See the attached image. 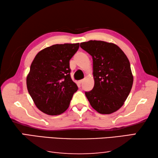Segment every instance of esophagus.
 I'll list each match as a JSON object with an SVG mask.
<instances>
[{
	"label": "esophagus",
	"instance_id": "obj_1",
	"mask_svg": "<svg viewBox=\"0 0 158 158\" xmlns=\"http://www.w3.org/2000/svg\"><path fill=\"white\" fill-rule=\"evenodd\" d=\"M84 79H81V80H80L79 82V84H82V83L84 82Z\"/></svg>",
	"mask_w": 158,
	"mask_h": 158
}]
</instances>
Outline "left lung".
Returning a JSON list of instances; mask_svg holds the SVG:
<instances>
[{"label":"left lung","mask_w":158,"mask_h":158,"mask_svg":"<svg viewBox=\"0 0 158 158\" xmlns=\"http://www.w3.org/2000/svg\"><path fill=\"white\" fill-rule=\"evenodd\" d=\"M93 58L94 87L85 94L92 107L110 114L123 105L133 84L130 61L116 44L90 40L80 44Z\"/></svg>","instance_id":"1"}]
</instances>
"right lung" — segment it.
<instances>
[{"mask_svg": "<svg viewBox=\"0 0 158 158\" xmlns=\"http://www.w3.org/2000/svg\"><path fill=\"white\" fill-rule=\"evenodd\" d=\"M79 43L54 44L41 50L26 77L28 91L43 113L53 116L65 111L78 87L71 79L69 60Z\"/></svg>", "mask_w": 158, "mask_h": 158, "instance_id": "obj_1", "label": "right lung"}]
</instances>
